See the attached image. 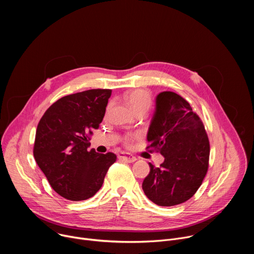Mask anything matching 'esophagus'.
<instances>
[{"label":"esophagus","mask_w":254,"mask_h":254,"mask_svg":"<svg viewBox=\"0 0 254 254\" xmlns=\"http://www.w3.org/2000/svg\"><path fill=\"white\" fill-rule=\"evenodd\" d=\"M119 159L121 161H125V162H127V163H133L134 161H136L135 157H133L132 155L127 154V153H121L119 155Z\"/></svg>","instance_id":"1"}]
</instances>
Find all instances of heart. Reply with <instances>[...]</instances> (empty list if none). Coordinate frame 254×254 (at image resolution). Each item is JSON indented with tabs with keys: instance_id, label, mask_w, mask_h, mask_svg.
I'll use <instances>...</instances> for the list:
<instances>
[{
	"instance_id": "1",
	"label": "heart",
	"mask_w": 254,
	"mask_h": 254,
	"mask_svg": "<svg viewBox=\"0 0 254 254\" xmlns=\"http://www.w3.org/2000/svg\"><path fill=\"white\" fill-rule=\"evenodd\" d=\"M127 102L130 105L132 110L136 113L146 114L152 106L151 93L142 88H134L127 91L125 95ZM138 137L137 134H127L124 138V144L127 148L132 147L134 140Z\"/></svg>"
}]
</instances>
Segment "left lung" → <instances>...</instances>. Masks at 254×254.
Returning <instances> with one entry per match:
<instances>
[{
  "label": "left lung",
  "mask_w": 254,
  "mask_h": 254,
  "mask_svg": "<svg viewBox=\"0 0 254 254\" xmlns=\"http://www.w3.org/2000/svg\"><path fill=\"white\" fill-rule=\"evenodd\" d=\"M147 150L165 157L159 168L150 164L143 180L146 196L159 206L184 203L197 192L209 167L210 143L204 125L182 96L164 91L148 132Z\"/></svg>",
  "instance_id": "8db88e82"
}]
</instances>
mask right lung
<instances>
[{
	"mask_svg": "<svg viewBox=\"0 0 254 254\" xmlns=\"http://www.w3.org/2000/svg\"><path fill=\"white\" fill-rule=\"evenodd\" d=\"M112 89H89L55 101L41 118L33 154L53 190L82 201L101 188L117 156L88 151L90 135L102 122Z\"/></svg>",
	"mask_w": 254,
	"mask_h": 254,
	"instance_id": "obj_1",
	"label": "right lung"
}]
</instances>
